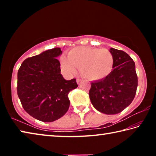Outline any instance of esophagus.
<instances>
[{
  "label": "esophagus",
  "mask_w": 156,
  "mask_h": 156,
  "mask_svg": "<svg viewBox=\"0 0 156 156\" xmlns=\"http://www.w3.org/2000/svg\"><path fill=\"white\" fill-rule=\"evenodd\" d=\"M82 80H80V79H79V78H78L77 79V80H76V83H77L78 84H79V83H80V82H81Z\"/></svg>",
  "instance_id": "esophagus-1"
}]
</instances>
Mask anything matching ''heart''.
<instances>
[{"label":"heart","instance_id":"1","mask_svg":"<svg viewBox=\"0 0 156 156\" xmlns=\"http://www.w3.org/2000/svg\"><path fill=\"white\" fill-rule=\"evenodd\" d=\"M62 56L60 66L63 72L72 75L80 67L81 74L91 81L100 80L109 76L113 69V56L107 49L77 47Z\"/></svg>","mask_w":156,"mask_h":156}]
</instances>
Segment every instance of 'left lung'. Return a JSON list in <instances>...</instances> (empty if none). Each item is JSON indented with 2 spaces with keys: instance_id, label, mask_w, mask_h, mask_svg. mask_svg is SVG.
Returning a JSON list of instances; mask_svg holds the SVG:
<instances>
[{
  "instance_id": "1",
  "label": "left lung",
  "mask_w": 156,
  "mask_h": 156,
  "mask_svg": "<svg viewBox=\"0 0 156 156\" xmlns=\"http://www.w3.org/2000/svg\"><path fill=\"white\" fill-rule=\"evenodd\" d=\"M114 62L110 74L92 82L89 95L96 109L105 114L122 112L133 101L138 87V77L133 59L126 52L111 48Z\"/></svg>"
}]
</instances>
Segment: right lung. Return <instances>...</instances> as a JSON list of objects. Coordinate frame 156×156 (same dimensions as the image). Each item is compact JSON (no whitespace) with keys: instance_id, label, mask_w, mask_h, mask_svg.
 Here are the masks:
<instances>
[{"instance_id":"right-lung-1","label":"right lung","mask_w":156,"mask_h":156,"mask_svg":"<svg viewBox=\"0 0 156 156\" xmlns=\"http://www.w3.org/2000/svg\"><path fill=\"white\" fill-rule=\"evenodd\" d=\"M59 47L25 59L18 72L17 94L23 109L36 119L51 122L68 111V94L78 87L76 80H66L56 59Z\"/></svg>"}]
</instances>
